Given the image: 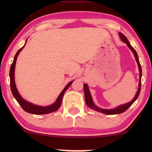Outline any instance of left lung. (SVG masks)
Masks as SVG:
<instances>
[{
  "label": "left lung",
  "instance_id": "obj_1",
  "mask_svg": "<svg viewBox=\"0 0 152 152\" xmlns=\"http://www.w3.org/2000/svg\"><path fill=\"white\" fill-rule=\"evenodd\" d=\"M118 36H119L120 38H121V41H123L124 43H126V44L127 45V46H128L129 48L130 49H131V50H132V51L133 52V53H134V57H135L136 61H137V62L138 67H139V88H138L137 92V94H136V95H135V96H134V98L132 99V100L130 102H128V103H126V104H122V105L118 106L117 107L114 108V109H102V108L98 107V106H97L95 104H94V101H93V99H92V96H91V92H90V91H89V88H88V85H87L86 83H84V84H83V89H84L85 101H86V103L87 106H88V107L91 108V109H92L93 110H95V111H99V112L103 113V114H108V115H114V114H121V113L124 112L125 111H126V110L128 109L129 108L130 106L132 105V104H133V103L135 102L136 100H137V98H138V96H139V94H140V91H141V79H142V67H141L140 63H139V57H138L137 51H136V50H134V48H133V47L131 46L129 41L128 40H127V38H126V36H125L124 35L122 34L121 33H119V34H118Z\"/></svg>",
  "mask_w": 152,
  "mask_h": 152
}]
</instances>
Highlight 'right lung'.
Masks as SVG:
<instances>
[{
	"label": "right lung",
	"instance_id": "add662e5",
	"mask_svg": "<svg viewBox=\"0 0 152 152\" xmlns=\"http://www.w3.org/2000/svg\"><path fill=\"white\" fill-rule=\"evenodd\" d=\"M27 42V40H26V43ZM26 43L21 48H20L18 51H17L16 54L14 56V59H13V61L12 63L11 66H10V89H11V92L13 94L14 98L16 99V101L18 103L20 104V106L22 107V109L24 111H26L28 113H30V114H50V113L53 112V111H57L59 108H60L62 102V99L64 96V94H65L66 91L69 88V86H71V83H73V81L69 82L67 85L65 86V88L63 89V91L61 92V94H59V96L57 98L56 102L53 104H50L49 106H38L36 105V104H32V103L28 102V101L25 100L24 99H23V97L20 95L18 89L16 88V85L15 83V63H16L17 58L18 56V54L20 53V52L21 51L23 48H24V46H26Z\"/></svg>",
	"mask_w": 152,
	"mask_h": 152
}]
</instances>
